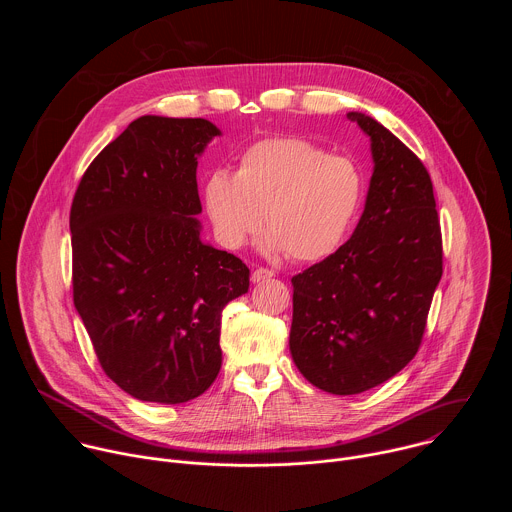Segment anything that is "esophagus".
I'll use <instances>...</instances> for the list:
<instances>
[{
	"label": "esophagus",
	"instance_id": "esophagus-1",
	"mask_svg": "<svg viewBox=\"0 0 512 512\" xmlns=\"http://www.w3.org/2000/svg\"><path fill=\"white\" fill-rule=\"evenodd\" d=\"M275 273L271 271V269H267V267H257V269H253V273H251V281L253 283H259V281H265V279H271Z\"/></svg>",
	"mask_w": 512,
	"mask_h": 512
}]
</instances>
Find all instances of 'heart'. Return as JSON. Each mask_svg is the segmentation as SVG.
Wrapping results in <instances>:
<instances>
[{
  "label": "heart",
  "instance_id": "heart-1",
  "mask_svg": "<svg viewBox=\"0 0 512 512\" xmlns=\"http://www.w3.org/2000/svg\"><path fill=\"white\" fill-rule=\"evenodd\" d=\"M367 194L360 166L304 137H265L239 156L235 174L212 170L202 202L223 247L239 249L265 225L267 247L296 261L330 257L350 235Z\"/></svg>",
  "mask_w": 512,
  "mask_h": 512
}]
</instances>
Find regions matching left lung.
<instances>
[{
  "label": "left lung",
  "mask_w": 512,
  "mask_h": 512,
  "mask_svg": "<svg viewBox=\"0 0 512 512\" xmlns=\"http://www.w3.org/2000/svg\"><path fill=\"white\" fill-rule=\"evenodd\" d=\"M375 172L352 237L291 277L289 350L300 373L332 395H358L417 354L444 273L442 227L423 162L369 115Z\"/></svg>",
  "instance_id": "obj_1"
}]
</instances>
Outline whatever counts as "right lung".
I'll return each instance as SVG.
<instances>
[{
  "label": "right lung",
  "instance_id": "add662e5",
  "mask_svg": "<svg viewBox=\"0 0 512 512\" xmlns=\"http://www.w3.org/2000/svg\"><path fill=\"white\" fill-rule=\"evenodd\" d=\"M218 133L143 115L72 198V300L101 369L139 401L186 403L214 383L223 310L249 289V267L204 245L196 221L198 156Z\"/></svg>",
  "mask_w": 512,
  "mask_h": 512
}]
</instances>
